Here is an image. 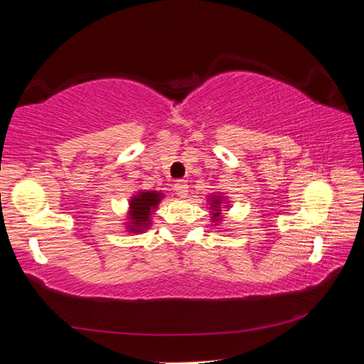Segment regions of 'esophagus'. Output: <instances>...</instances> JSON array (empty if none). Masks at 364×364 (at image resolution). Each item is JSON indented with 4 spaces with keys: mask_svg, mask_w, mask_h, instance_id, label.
<instances>
[{
    "mask_svg": "<svg viewBox=\"0 0 364 364\" xmlns=\"http://www.w3.org/2000/svg\"><path fill=\"white\" fill-rule=\"evenodd\" d=\"M173 189L178 197H186L188 196V184L184 181H176L173 184Z\"/></svg>",
    "mask_w": 364,
    "mask_h": 364,
    "instance_id": "34e87169",
    "label": "esophagus"
}]
</instances>
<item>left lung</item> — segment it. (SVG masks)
Returning a JSON list of instances; mask_svg holds the SVG:
<instances>
[{
  "label": "left lung",
  "mask_w": 364,
  "mask_h": 364,
  "mask_svg": "<svg viewBox=\"0 0 364 364\" xmlns=\"http://www.w3.org/2000/svg\"><path fill=\"white\" fill-rule=\"evenodd\" d=\"M221 204V197H217L215 196L213 199H212V207H213V210H215V213H213V221H218V217H220V212L221 210H218V205Z\"/></svg>",
  "instance_id": "obj_1"
}]
</instances>
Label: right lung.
Instances as JSON below:
<instances>
[{"label":"right lung","mask_w":364,"mask_h":364,"mask_svg":"<svg viewBox=\"0 0 364 364\" xmlns=\"http://www.w3.org/2000/svg\"><path fill=\"white\" fill-rule=\"evenodd\" d=\"M160 193H154V191H147V193H139L134 196L130 202V218H132V231H143L146 226H149V217L151 212L156 208L160 200Z\"/></svg>","instance_id":"add662e5"}]
</instances>
